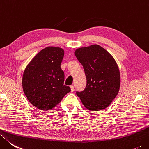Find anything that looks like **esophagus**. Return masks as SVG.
<instances>
[{
    "instance_id": "34e87169",
    "label": "esophagus",
    "mask_w": 149,
    "mask_h": 149,
    "mask_svg": "<svg viewBox=\"0 0 149 149\" xmlns=\"http://www.w3.org/2000/svg\"><path fill=\"white\" fill-rule=\"evenodd\" d=\"M70 88H71V91H74V86L73 85H72V86H70Z\"/></svg>"
}]
</instances>
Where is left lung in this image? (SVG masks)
I'll return each instance as SVG.
<instances>
[{
	"label": "left lung",
	"mask_w": 149,
	"mask_h": 149,
	"mask_svg": "<svg viewBox=\"0 0 149 149\" xmlns=\"http://www.w3.org/2000/svg\"><path fill=\"white\" fill-rule=\"evenodd\" d=\"M74 54L85 71L87 84L83 91H77L83 105L91 111L105 109L119 91L120 76L113 57L99 45L80 47Z\"/></svg>",
	"instance_id": "obj_1"
}]
</instances>
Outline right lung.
Segmentation results:
<instances>
[{"label":"right lung","mask_w":149,"mask_h":149,"mask_svg":"<svg viewBox=\"0 0 149 149\" xmlns=\"http://www.w3.org/2000/svg\"><path fill=\"white\" fill-rule=\"evenodd\" d=\"M64 50L47 47L39 52L25 68L22 78L24 95L30 104L41 110L54 108L71 91L65 86L61 63Z\"/></svg>","instance_id":"1"}]
</instances>
